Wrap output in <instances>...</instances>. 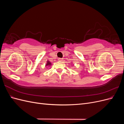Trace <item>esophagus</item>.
I'll return each instance as SVG.
<instances>
[{
	"label": "esophagus",
	"mask_w": 124,
	"mask_h": 124,
	"mask_svg": "<svg viewBox=\"0 0 124 124\" xmlns=\"http://www.w3.org/2000/svg\"><path fill=\"white\" fill-rule=\"evenodd\" d=\"M58 60L59 61H60V62H62L63 61V59L62 58H59L58 59Z\"/></svg>",
	"instance_id": "1"
}]
</instances>
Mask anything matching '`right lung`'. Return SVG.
<instances>
[{"label": "right lung", "instance_id": "right-lung-1", "mask_svg": "<svg viewBox=\"0 0 124 124\" xmlns=\"http://www.w3.org/2000/svg\"><path fill=\"white\" fill-rule=\"evenodd\" d=\"M51 65H52V63L49 61H47L46 64V66H50Z\"/></svg>", "mask_w": 124, "mask_h": 124}]
</instances>
